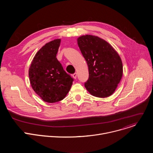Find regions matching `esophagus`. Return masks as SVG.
Segmentation results:
<instances>
[{"label": "esophagus", "instance_id": "1", "mask_svg": "<svg viewBox=\"0 0 153 153\" xmlns=\"http://www.w3.org/2000/svg\"><path fill=\"white\" fill-rule=\"evenodd\" d=\"M73 77L74 79H76V78H77V73H74V74H73Z\"/></svg>", "mask_w": 153, "mask_h": 153}]
</instances>
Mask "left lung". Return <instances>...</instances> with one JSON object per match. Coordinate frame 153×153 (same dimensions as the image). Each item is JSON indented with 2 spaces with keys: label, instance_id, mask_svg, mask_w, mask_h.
Returning a JSON list of instances; mask_svg holds the SVG:
<instances>
[{
  "label": "left lung",
  "instance_id": "1",
  "mask_svg": "<svg viewBox=\"0 0 153 153\" xmlns=\"http://www.w3.org/2000/svg\"><path fill=\"white\" fill-rule=\"evenodd\" d=\"M77 44L88 67L86 89L95 97L110 96L122 77L120 57L110 43L97 36H82L77 39Z\"/></svg>",
  "mask_w": 153,
  "mask_h": 153
}]
</instances>
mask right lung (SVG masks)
Masks as SVG:
<instances>
[{"label": "right lung", "mask_w": 153, "mask_h": 153, "mask_svg": "<svg viewBox=\"0 0 153 153\" xmlns=\"http://www.w3.org/2000/svg\"><path fill=\"white\" fill-rule=\"evenodd\" d=\"M60 39L43 46L36 53L29 69L31 85L35 93L48 103L63 100L69 92L73 79L56 58Z\"/></svg>", "instance_id": "obj_1"}]
</instances>
